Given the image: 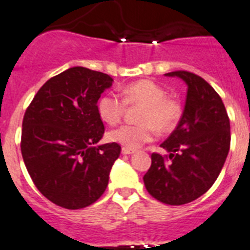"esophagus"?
I'll list each match as a JSON object with an SVG mask.
<instances>
[{
	"mask_svg": "<svg viewBox=\"0 0 250 250\" xmlns=\"http://www.w3.org/2000/svg\"><path fill=\"white\" fill-rule=\"evenodd\" d=\"M122 154H123V155L135 154V150H133V148H129V147H123V148H122Z\"/></svg>",
	"mask_w": 250,
	"mask_h": 250,
	"instance_id": "34e87169",
	"label": "esophagus"
}]
</instances>
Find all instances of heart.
<instances>
[{"label": "heart", "mask_w": 250, "mask_h": 250, "mask_svg": "<svg viewBox=\"0 0 250 250\" xmlns=\"http://www.w3.org/2000/svg\"><path fill=\"white\" fill-rule=\"evenodd\" d=\"M127 105L141 106L138 110V125H123L108 132V140L125 147L136 148L151 141L155 128L170 132L175 128L180 117L182 105L177 99L167 96V90L151 80H140L122 89V98L108 93L98 102V113L110 125H117L125 113Z\"/></svg>", "instance_id": "b5f03b06"}]
</instances>
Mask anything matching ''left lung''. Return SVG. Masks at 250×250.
I'll return each instance as SVG.
<instances>
[{
  "instance_id": "left-lung-1",
  "label": "left lung",
  "mask_w": 250,
  "mask_h": 250,
  "mask_svg": "<svg viewBox=\"0 0 250 250\" xmlns=\"http://www.w3.org/2000/svg\"><path fill=\"white\" fill-rule=\"evenodd\" d=\"M165 75L186 81V105L177 128L160 145L169 155H151L144 183L155 200L180 206L205 194L219 177L230 148V121L206 80L188 71Z\"/></svg>"
}]
</instances>
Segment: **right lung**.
<instances>
[{"mask_svg": "<svg viewBox=\"0 0 250 250\" xmlns=\"http://www.w3.org/2000/svg\"><path fill=\"white\" fill-rule=\"evenodd\" d=\"M112 83L106 73L72 67L48 80L25 112V167L39 192L57 206L83 208L105 192L121 146H96L104 135L98 100Z\"/></svg>", "mask_w": 250, "mask_h": 250, "instance_id": "1", "label": "right lung"}]
</instances>
